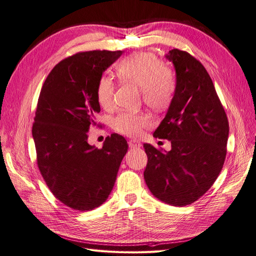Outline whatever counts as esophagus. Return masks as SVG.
<instances>
[{"mask_svg": "<svg viewBox=\"0 0 256 256\" xmlns=\"http://www.w3.org/2000/svg\"><path fill=\"white\" fill-rule=\"evenodd\" d=\"M128 144H129L130 148H138V147L142 146V144H141L140 142L136 141V140H130V141L128 142Z\"/></svg>", "mask_w": 256, "mask_h": 256, "instance_id": "1", "label": "esophagus"}]
</instances>
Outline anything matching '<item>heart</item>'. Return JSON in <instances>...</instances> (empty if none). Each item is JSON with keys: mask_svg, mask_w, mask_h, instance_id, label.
Masks as SVG:
<instances>
[{"mask_svg": "<svg viewBox=\"0 0 256 256\" xmlns=\"http://www.w3.org/2000/svg\"><path fill=\"white\" fill-rule=\"evenodd\" d=\"M118 78L141 90L144 102L154 109H164L175 94L176 80L173 72L150 52H138L124 58L116 67ZM114 82L110 76H102L97 83L96 96L104 109L113 106ZM150 120L143 113L120 112L112 122L113 128L122 134L140 136L150 126Z\"/></svg>", "mask_w": 256, "mask_h": 256, "instance_id": "obj_1", "label": "heart"}]
</instances>
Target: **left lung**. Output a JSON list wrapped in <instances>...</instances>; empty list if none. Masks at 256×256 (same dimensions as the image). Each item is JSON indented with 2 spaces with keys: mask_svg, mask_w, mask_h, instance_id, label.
I'll return each mask as SVG.
<instances>
[{
  "mask_svg": "<svg viewBox=\"0 0 256 256\" xmlns=\"http://www.w3.org/2000/svg\"><path fill=\"white\" fill-rule=\"evenodd\" d=\"M176 72V90L154 136L171 142L170 152L144 144V180L154 196L172 206L196 202L219 176L226 156L228 120L214 83L188 52L166 54Z\"/></svg>",
  "mask_w": 256,
  "mask_h": 256,
  "instance_id": "8db88e82",
  "label": "left lung"
}]
</instances>
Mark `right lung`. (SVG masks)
Instances as JSON below:
<instances>
[{"label":"right lung","instance_id":"1","mask_svg":"<svg viewBox=\"0 0 256 256\" xmlns=\"http://www.w3.org/2000/svg\"><path fill=\"white\" fill-rule=\"evenodd\" d=\"M122 51L79 52L60 60L46 79L38 98L32 134L37 164L53 196L76 210H92L111 193L126 138L113 134L102 148L88 144L100 106L99 79Z\"/></svg>","mask_w":256,"mask_h":256}]
</instances>
